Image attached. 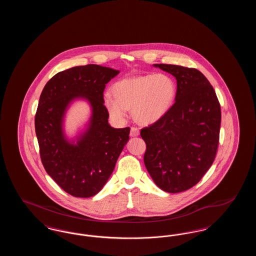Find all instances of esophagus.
<instances>
[{"label": "esophagus", "instance_id": "34e87169", "mask_svg": "<svg viewBox=\"0 0 256 256\" xmlns=\"http://www.w3.org/2000/svg\"><path fill=\"white\" fill-rule=\"evenodd\" d=\"M139 134H140L139 128H135V126H132V128H130V136H132V137H136V136H138Z\"/></svg>", "mask_w": 256, "mask_h": 256}]
</instances>
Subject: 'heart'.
<instances>
[{
	"instance_id": "obj_1",
	"label": "heart",
	"mask_w": 256,
	"mask_h": 256,
	"mask_svg": "<svg viewBox=\"0 0 256 256\" xmlns=\"http://www.w3.org/2000/svg\"><path fill=\"white\" fill-rule=\"evenodd\" d=\"M104 95V104L111 118L124 121L132 108L134 118L140 122L152 124L170 110L176 94V86L165 74H148L117 82Z\"/></svg>"
}]
</instances>
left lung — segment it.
<instances>
[{"label": "left lung", "instance_id": "left-lung-1", "mask_svg": "<svg viewBox=\"0 0 256 256\" xmlns=\"http://www.w3.org/2000/svg\"><path fill=\"white\" fill-rule=\"evenodd\" d=\"M176 80V102L158 121L141 130L144 163L168 193L192 188L211 167L219 145L220 106L214 88L194 68L154 64Z\"/></svg>", "mask_w": 256, "mask_h": 256}]
</instances>
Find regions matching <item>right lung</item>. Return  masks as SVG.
I'll return each mask as SVG.
<instances>
[{
  "label": "right lung",
  "mask_w": 256,
  "mask_h": 256,
  "mask_svg": "<svg viewBox=\"0 0 256 256\" xmlns=\"http://www.w3.org/2000/svg\"><path fill=\"white\" fill-rule=\"evenodd\" d=\"M120 73L96 64L76 66L54 74L44 87L36 115L42 164L66 193L76 198L98 194L108 182L130 137V128H114L104 104L106 84ZM88 102L86 128L69 140L64 118L74 100Z\"/></svg>",
  "instance_id": "right-lung-1"
}]
</instances>
